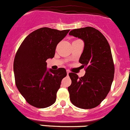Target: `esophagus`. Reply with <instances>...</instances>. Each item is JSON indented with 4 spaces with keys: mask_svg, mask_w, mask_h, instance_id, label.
Segmentation results:
<instances>
[{
    "mask_svg": "<svg viewBox=\"0 0 130 130\" xmlns=\"http://www.w3.org/2000/svg\"><path fill=\"white\" fill-rule=\"evenodd\" d=\"M66 72H67V74H68V75H69V73H70V71H68V70H67V71H66Z\"/></svg>",
    "mask_w": 130,
    "mask_h": 130,
    "instance_id": "esophagus-1",
    "label": "esophagus"
}]
</instances>
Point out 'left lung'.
<instances>
[{"instance_id":"obj_1","label":"left lung","mask_w":130,"mask_h":130,"mask_svg":"<svg viewBox=\"0 0 130 130\" xmlns=\"http://www.w3.org/2000/svg\"><path fill=\"white\" fill-rule=\"evenodd\" d=\"M70 35L84 41L79 62L86 74L78 77L70 73V101L76 107L90 109L98 106L109 92L114 76V64L108 41L101 32L91 27L72 30Z\"/></svg>"}]
</instances>
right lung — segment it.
<instances>
[{
  "label": "right lung",
  "instance_id": "1",
  "mask_svg": "<svg viewBox=\"0 0 130 130\" xmlns=\"http://www.w3.org/2000/svg\"><path fill=\"white\" fill-rule=\"evenodd\" d=\"M70 30L43 27L27 36L20 46L13 63L17 89L27 103L46 108L54 104L66 70H46V60L53 58L58 43Z\"/></svg>",
  "mask_w": 130,
  "mask_h": 130
}]
</instances>
